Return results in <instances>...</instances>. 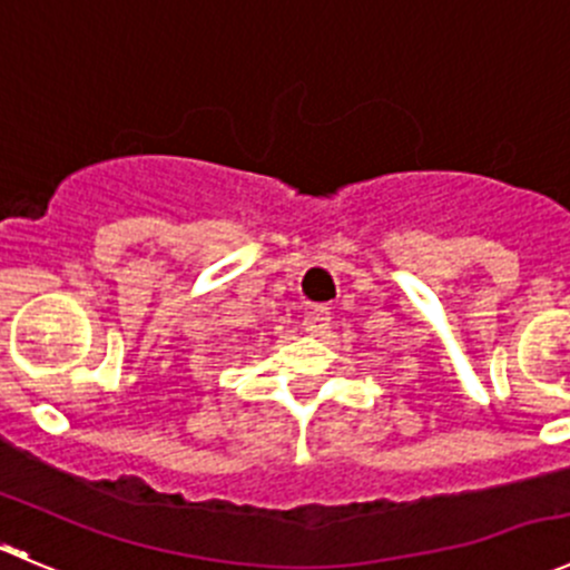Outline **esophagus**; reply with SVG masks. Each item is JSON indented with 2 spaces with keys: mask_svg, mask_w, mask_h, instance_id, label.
<instances>
[{
  "mask_svg": "<svg viewBox=\"0 0 570 570\" xmlns=\"http://www.w3.org/2000/svg\"><path fill=\"white\" fill-rule=\"evenodd\" d=\"M304 330H307L309 335H324V332L330 330V309L326 307L309 309V313L304 315Z\"/></svg>",
  "mask_w": 570,
  "mask_h": 570,
  "instance_id": "obj_1",
  "label": "esophagus"
}]
</instances>
